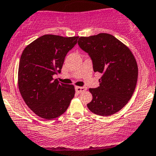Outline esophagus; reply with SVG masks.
I'll return each instance as SVG.
<instances>
[{"label":"esophagus","mask_w":156,"mask_h":156,"mask_svg":"<svg viewBox=\"0 0 156 156\" xmlns=\"http://www.w3.org/2000/svg\"><path fill=\"white\" fill-rule=\"evenodd\" d=\"M75 89H76V93H83V92L86 91V90H87V89H86V87H76Z\"/></svg>","instance_id":"34e87169"}]
</instances>
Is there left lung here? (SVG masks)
<instances>
[{
    "label": "left lung",
    "instance_id": "left-lung-1",
    "mask_svg": "<svg viewBox=\"0 0 156 156\" xmlns=\"http://www.w3.org/2000/svg\"><path fill=\"white\" fill-rule=\"evenodd\" d=\"M80 47L88 53L94 72L102 73L99 87L90 88L93 99L88 109L96 115L109 116L122 109L136 89L138 66L131 50L109 34L80 37Z\"/></svg>",
    "mask_w": 156,
    "mask_h": 156
}]
</instances>
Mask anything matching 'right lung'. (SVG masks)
Instances as JSON below:
<instances>
[{
	"instance_id": "1",
	"label": "right lung",
	"mask_w": 156,
	"mask_h": 156,
	"mask_svg": "<svg viewBox=\"0 0 156 156\" xmlns=\"http://www.w3.org/2000/svg\"><path fill=\"white\" fill-rule=\"evenodd\" d=\"M79 37L46 34L27 46L20 59L18 87L28 107L38 116L52 119L69 107L74 97L73 85L53 80L61 72L66 53Z\"/></svg>"
}]
</instances>
